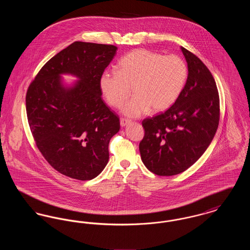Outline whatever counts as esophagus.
Masks as SVG:
<instances>
[{"label": "esophagus", "instance_id": "esophagus-1", "mask_svg": "<svg viewBox=\"0 0 250 250\" xmlns=\"http://www.w3.org/2000/svg\"><path fill=\"white\" fill-rule=\"evenodd\" d=\"M129 123H130V121H129V120L124 119V118H122V119L120 120V125H121V126H122V127L126 126Z\"/></svg>", "mask_w": 250, "mask_h": 250}]
</instances>
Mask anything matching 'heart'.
<instances>
[{
    "instance_id": "b5f03b06",
    "label": "heart",
    "mask_w": 250,
    "mask_h": 250,
    "mask_svg": "<svg viewBox=\"0 0 250 250\" xmlns=\"http://www.w3.org/2000/svg\"><path fill=\"white\" fill-rule=\"evenodd\" d=\"M119 70L106 69L99 79L102 95L108 105L121 108L123 115L139 118L151 108L155 112L171 107L182 94L188 76L185 61L175 55L139 48L124 56Z\"/></svg>"
}]
</instances>
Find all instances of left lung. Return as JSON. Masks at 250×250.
I'll return each mask as SVG.
<instances>
[{
  "mask_svg": "<svg viewBox=\"0 0 250 250\" xmlns=\"http://www.w3.org/2000/svg\"><path fill=\"white\" fill-rule=\"evenodd\" d=\"M181 50L188 70L182 94L165 112L143 122L142 160L160 176L176 175L192 166L213 141L219 122V96L211 72L190 51Z\"/></svg>",
  "mask_w": 250,
  "mask_h": 250,
  "instance_id": "1",
  "label": "left lung"
}]
</instances>
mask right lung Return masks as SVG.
<instances>
[{
    "label": "right lung",
    "instance_id": "right-lung-1",
    "mask_svg": "<svg viewBox=\"0 0 250 250\" xmlns=\"http://www.w3.org/2000/svg\"><path fill=\"white\" fill-rule=\"evenodd\" d=\"M117 47L74 42L47 62L26 95V111L36 146L60 173L92 180L108 162V143L119 118L101 98L99 79ZM62 74L77 81L67 84Z\"/></svg>",
    "mask_w": 250,
    "mask_h": 250
}]
</instances>
